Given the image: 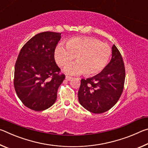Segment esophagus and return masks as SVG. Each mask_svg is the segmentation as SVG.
Instances as JSON below:
<instances>
[{
	"mask_svg": "<svg viewBox=\"0 0 148 148\" xmlns=\"http://www.w3.org/2000/svg\"><path fill=\"white\" fill-rule=\"evenodd\" d=\"M65 78H66V80H68V81H71V80L72 79V77L69 76H66V77H65Z\"/></svg>",
	"mask_w": 148,
	"mask_h": 148,
	"instance_id": "34e87169",
	"label": "esophagus"
}]
</instances>
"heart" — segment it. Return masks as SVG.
<instances>
[{
  "label": "heart",
  "mask_w": 148,
  "mask_h": 148,
  "mask_svg": "<svg viewBox=\"0 0 148 148\" xmlns=\"http://www.w3.org/2000/svg\"><path fill=\"white\" fill-rule=\"evenodd\" d=\"M66 47L59 44L54 52L57 64L66 67L75 57L76 63L71 65L65 71L70 74L92 76L103 71L109 61L112 49L106 44L91 37H76L69 39Z\"/></svg>",
  "instance_id": "b5f03b06"
}]
</instances>
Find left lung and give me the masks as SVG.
I'll list each match as a JSON object with an SVG mask.
<instances>
[{"label":"left lung","instance_id":"8db88e82","mask_svg":"<svg viewBox=\"0 0 148 148\" xmlns=\"http://www.w3.org/2000/svg\"><path fill=\"white\" fill-rule=\"evenodd\" d=\"M125 78L123 60L118 49L113 45L112 59L103 71L92 77L82 79L77 94L79 104L94 114L108 111L121 97Z\"/></svg>","mask_w":148,"mask_h":148}]
</instances>
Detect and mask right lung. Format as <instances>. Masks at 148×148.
<instances>
[{"instance_id": "add662e5", "label": "right lung", "mask_w": 148, "mask_h": 148, "mask_svg": "<svg viewBox=\"0 0 148 148\" xmlns=\"http://www.w3.org/2000/svg\"><path fill=\"white\" fill-rule=\"evenodd\" d=\"M61 33L43 32L24 45L15 65L14 85L17 97L26 107L43 111L53 105L65 76L54 58Z\"/></svg>"}]
</instances>
